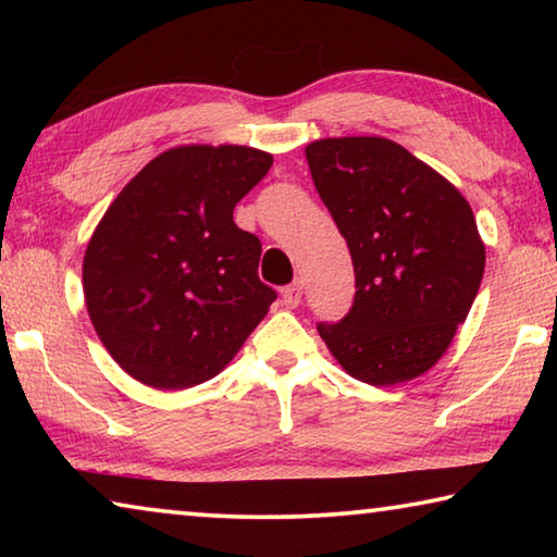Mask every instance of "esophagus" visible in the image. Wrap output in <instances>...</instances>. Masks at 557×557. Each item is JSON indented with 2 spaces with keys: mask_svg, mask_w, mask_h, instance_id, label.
Listing matches in <instances>:
<instances>
[{
  "mask_svg": "<svg viewBox=\"0 0 557 557\" xmlns=\"http://www.w3.org/2000/svg\"><path fill=\"white\" fill-rule=\"evenodd\" d=\"M282 301H285L289 309L299 307V301H301V282L299 280L292 282V285H287L285 289H282Z\"/></svg>",
  "mask_w": 557,
  "mask_h": 557,
  "instance_id": "esophagus-1",
  "label": "esophagus"
}]
</instances>
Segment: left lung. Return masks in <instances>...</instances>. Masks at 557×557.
Wrapping results in <instances>:
<instances>
[{
    "label": "left lung",
    "mask_w": 557,
    "mask_h": 557,
    "mask_svg": "<svg viewBox=\"0 0 557 557\" xmlns=\"http://www.w3.org/2000/svg\"><path fill=\"white\" fill-rule=\"evenodd\" d=\"M309 172L346 238L354 307L319 336L369 385L430 371L465 322L486 250L465 196L385 137H326L305 149Z\"/></svg>",
    "instance_id": "8db88e82"
}]
</instances>
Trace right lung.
Listing matches in <instances>:
<instances>
[{
  "label": "right lung",
  "instance_id": "add662e5",
  "mask_svg": "<svg viewBox=\"0 0 557 557\" xmlns=\"http://www.w3.org/2000/svg\"><path fill=\"white\" fill-rule=\"evenodd\" d=\"M270 166L272 154L240 145L166 149L100 219L83 295L102 346L135 381H211L277 299L258 277L260 240L233 221Z\"/></svg>",
  "mask_w": 557,
  "mask_h": 557
}]
</instances>
